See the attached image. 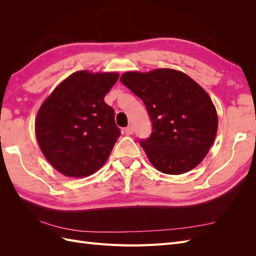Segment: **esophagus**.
I'll return each instance as SVG.
<instances>
[{
	"label": "esophagus",
	"instance_id": "obj_1",
	"mask_svg": "<svg viewBox=\"0 0 256 256\" xmlns=\"http://www.w3.org/2000/svg\"><path fill=\"white\" fill-rule=\"evenodd\" d=\"M125 134H127V136H130V134H134V127L132 126H128V127H126L125 128Z\"/></svg>",
	"mask_w": 256,
	"mask_h": 256
}]
</instances>
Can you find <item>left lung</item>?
<instances>
[{"instance_id": "8db88e82", "label": "left lung", "mask_w": 256, "mask_h": 256, "mask_svg": "<svg viewBox=\"0 0 256 256\" xmlns=\"http://www.w3.org/2000/svg\"><path fill=\"white\" fill-rule=\"evenodd\" d=\"M120 82L144 102L152 124L140 144L147 158L164 174H184L198 166L218 129L216 108L207 92L189 76L161 68L125 72Z\"/></svg>"}]
</instances>
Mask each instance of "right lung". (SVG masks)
Instances as JSON below:
<instances>
[{
	"instance_id": "1",
	"label": "right lung",
	"mask_w": 256,
	"mask_h": 256,
	"mask_svg": "<svg viewBox=\"0 0 256 256\" xmlns=\"http://www.w3.org/2000/svg\"><path fill=\"white\" fill-rule=\"evenodd\" d=\"M116 72H76L44 100L35 120L38 145L51 166L69 177L102 168L120 136L113 108L104 102Z\"/></svg>"
}]
</instances>
